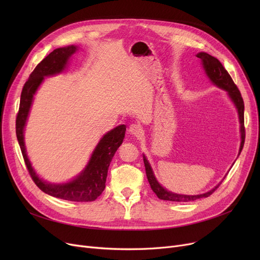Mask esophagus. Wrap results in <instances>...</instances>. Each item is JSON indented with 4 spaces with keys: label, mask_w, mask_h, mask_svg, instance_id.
Here are the masks:
<instances>
[{
    "label": "esophagus",
    "mask_w": 260,
    "mask_h": 260,
    "mask_svg": "<svg viewBox=\"0 0 260 260\" xmlns=\"http://www.w3.org/2000/svg\"><path fill=\"white\" fill-rule=\"evenodd\" d=\"M128 134L132 135L133 137H135V138L140 139L142 136H143V131H142V128L139 125L132 124L129 126V128H128Z\"/></svg>",
    "instance_id": "esophagus-1"
}]
</instances>
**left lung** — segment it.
<instances>
[{
    "label": "left lung",
    "instance_id": "obj_1",
    "mask_svg": "<svg viewBox=\"0 0 260 260\" xmlns=\"http://www.w3.org/2000/svg\"><path fill=\"white\" fill-rule=\"evenodd\" d=\"M197 57L202 61V65L204 71H206L207 75L213 81V83L216 84L217 86H219L223 89H225L231 99L233 100L235 103L237 109H238V115H239V120H240V132H241V144L239 148V154L242 151V147L244 144V138H245V129H244V103L243 99L241 97V93L237 87V85L234 83L233 79L231 78L230 74L226 72L223 65L220 63V61L217 58L211 56V54L207 52H199L197 54ZM144 161V167H145V172H146V177L147 180L149 182V185H151V188L153 189V192L157 195L159 199L162 200H168V201H177V202H187V201H194L200 198H206L212 195L215 190L219 186L218 184L215 188L211 189L210 192L206 194H201V195H194V196H188V195H179V194H174L169 192L168 189L163 188L156 180L155 176L153 174V171L151 169V166L147 162L146 158L143 157Z\"/></svg>",
    "mask_w": 260,
    "mask_h": 260
}]
</instances>
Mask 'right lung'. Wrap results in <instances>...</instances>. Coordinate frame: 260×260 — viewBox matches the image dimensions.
Returning a JSON list of instances; mask_svg holds the SVG:
<instances>
[{
  "label": "right lung",
  "mask_w": 260,
  "mask_h": 260,
  "mask_svg": "<svg viewBox=\"0 0 260 260\" xmlns=\"http://www.w3.org/2000/svg\"><path fill=\"white\" fill-rule=\"evenodd\" d=\"M76 50L77 47L74 45L57 48L36 66L28 80L25 82L21 92L19 112L16 119V133L27 171H28L36 185L41 190H43L44 193L50 196L68 201L89 202L97 199L105 188L109 163H111L118 147L124 139L126 131V126L124 124L117 126L104 136L93 151L86 169L75 180L58 185L44 182L35 173L26 155L23 137V131L31 106L34 94L41 82L46 76L61 73L64 70L67 60Z\"/></svg>",
  "instance_id": "1"
}]
</instances>
